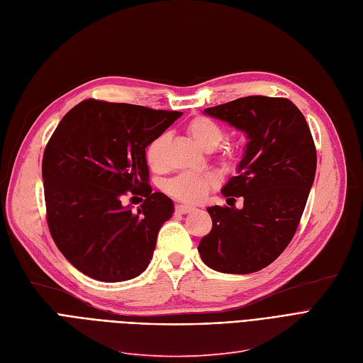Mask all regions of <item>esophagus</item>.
I'll use <instances>...</instances> for the list:
<instances>
[{
  "label": "esophagus",
  "mask_w": 363,
  "mask_h": 363,
  "mask_svg": "<svg viewBox=\"0 0 363 363\" xmlns=\"http://www.w3.org/2000/svg\"><path fill=\"white\" fill-rule=\"evenodd\" d=\"M174 211H177V213H181V216H184V213H190V212L196 211V208L194 206H189V205H177Z\"/></svg>",
  "instance_id": "34e87169"
}]
</instances>
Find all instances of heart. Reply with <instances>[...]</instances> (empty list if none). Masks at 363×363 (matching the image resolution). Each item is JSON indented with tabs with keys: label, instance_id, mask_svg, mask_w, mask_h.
Segmentation results:
<instances>
[{
	"label": "heart",
	"instance_id": "obj_1",
	"mask_svg": "<svg viewBox=\"0 0 363 363\" xmlns=\"http://www.w3.org/2000/svg\"><path fill=\"white\" fill-rule=\"evenodd\" d=\"M186 131L191 136V139L203 150H213L217 147L221 140L224 139L223 128L206 116H197L191 119L186 124ZM167 143V134H160L150 145L146 146V161L152 169H160L163 166V152L164 146ZM235 151L232 147L225 151L224 158L230 160L233 158ZM218 179L213 173H181L178 177L169 179L164 184V190L173 196L174 199L182 200V202H200L205 199V196L216 189Z\"/></svg>",
	"mask_w": 363,
	"mask_h": 363
}]
</instances>
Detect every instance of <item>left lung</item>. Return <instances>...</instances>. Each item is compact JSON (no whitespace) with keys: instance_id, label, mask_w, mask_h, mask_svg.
Here are the masks:
<instances>
[{"instance_id":"1","label":"left lung","mask_w":363,"mask_h":363,"mask_svg":"<svg viewBox=\"0 0 363 363\" xmlns=\"http://www.w3.org/2000/svg\"><path fill=\"white\" fill-rule=\"evenodd\" d=\"M203 113L242 131L248 142L238 174L221 190L242 196L244 208H206L212 230L200 240V257L223 274L257 272L286 250L303 213L317 169L310 127L287 99L250 96Z\"/></svg>"}]
</instances>
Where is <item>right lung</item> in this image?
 Here are the masks:
<instances>
[{
	"instance_id": "right-lung-1",
	"label": "right lung",
	"mask_w": 363,
	"mask_h": 363,
	"mask_svg": "<svg viewBox=\"0 0 363 363\" xmlns=\"http://www.w3.org/2000/svg\"><path fill=\"white\" fill-rule=\"evenodd\" d=\"M181 115L84 100L61 119L43 155L45 200L50 235L77 271L121 283L150 264L174 206L152 193L145 151ZM127 191L147 197L138 214L120 202Z\"/></svg>"
}]
</instances>
